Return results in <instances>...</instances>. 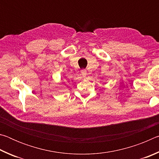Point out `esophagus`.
I'll return each instance as SVG.
<instances>
[{"label":"esophagus","instance_id":"1","mask_svg":"<svg viewBox=\"0 0 159 159\" xmlns=\"http://www.w3.org/2000/svg\"><path fill=\"white\" fill-rule=\"evenodd\" d=\"M80 72H81V75L83 77H85L86 75H87V71L85 69H82Z\"/></svg>","mask_w":159,"mask_h":159}]
</instances>
